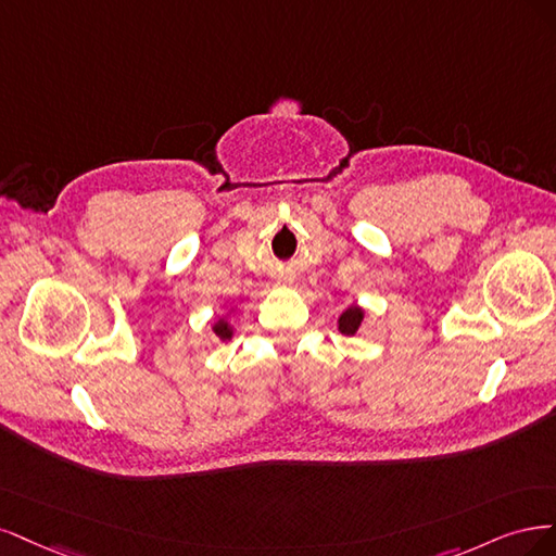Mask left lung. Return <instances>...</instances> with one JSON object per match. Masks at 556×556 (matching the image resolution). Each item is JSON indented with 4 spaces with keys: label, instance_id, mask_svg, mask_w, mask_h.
Segmentation results:
<instances>
[{
    "label": "left lung",
    "instance_id": "8db88e82",
    "mask_svg": "<svg viewBox=\"0 0 556 556\" xmlns=\"http://www.w3.org/2000/svg\"><path fill=\"white\" fill-rule=\"evenodd\" d=\"M365 318V312L361 307H349L346 312H342V316H339V332L342 334H355L357 328H361Z\"/></svg>",
    "mask_w": 556,
    "mask_h": 556
}]
</instances>
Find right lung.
Instances as JSON below:
<instances>
[{
  "mask_svg": "<svg viewBox=\"0 0 556 556\" xmlns=\"http://www.w3.org/2000/svg\"><path fill=\"white\" fill-rule=\"evenodd\" d=\"M212 330H214V334H217L219 339H230L232 337V328H230V324L226 318H219L217 324L212 326Z\"/></svg>",
  "mask_w": 556,
  "mask_h": 556,
  "instance_id": "obj_1",
  "label": "right lung"
}]
</instances>
